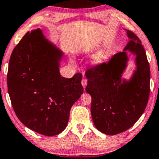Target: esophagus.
Listing matches in <instances>:
<instances>
[{"label": "esophagus", "mask_w": 159, "mask_h": 159, "mask_svg": "<svg viewBox=\"0 0 159 159\" xmlns=\"http://www.w3.org/2000/svg\"><path fill=\"white\" fill-rule=\"evenodd\" d=\"M82 84L84 88H85L87 84H88V80L85 79V78H83V79L82 80Z\"/></svg>", "instance_id": "esophagus-1"}]
</instances>
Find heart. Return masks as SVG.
Returning a JSON list of instances; mask_svg holds the SVG:
<instances>
[{
  "label": "heart",
  "instance_id": "obj_1",
  "mask_svg": "<svg viewBox=\"0 0 159 159\" xmlns=\"http://www.w3.org/2000/svg\"><path fill=\"white\" fill-rule=\"evenodd\" d=\"M103 57V52H98V53H97L94 56V58H95L96 60H100Z\"/></svg>",
  "mask_w": 159,
  "mask_h": 159
}]
</instances>
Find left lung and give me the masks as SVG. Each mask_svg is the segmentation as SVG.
I'll use <instances>...</instances> for the list:
<instances>
[{
	"instance_id": "8db88e82",
	"label": "left lung",
	"mask_w": 159,
	"mask_h": 159,
	"mask_svg": "<svg viewBox=\"0 0 159 159\" xmlns=\"http://www.w3.org/2000/svg\"><path fill=\"white\" fill-rule=\"evenodd\" d=\"M130 39L124 51L114 54L108 62L89 68L85 72V90L92 98L91 115L100 132L108 135L132 127L146 108L150 94V66L141 41L127 30ZM129 50L136 56L137 69L130 80L121 79Z\"/></svg>"
}]
</instances>
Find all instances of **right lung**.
<instances>
[{"mask_svg":"<svg viewBox=\"0 0 159 159\" xmlns=\"http://www.w3.org/2000/svg\"><path fill=\"white\" fill-rule=\"evenodd\" d=\"M62 56L38 28L21 38L8 64V91L15 114L26 127L45 136L64 130L71 106L83 93L82 74L70 79L61 76Z\"/></svg>","mask_w":159,"mask_h":159,"instance_id":"obj_1","label":"right lung"}]
</instances>
